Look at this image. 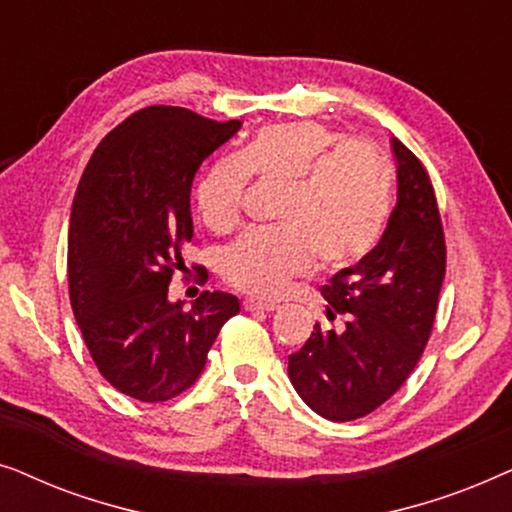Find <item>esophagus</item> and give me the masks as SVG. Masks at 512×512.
Segmentation results:
<instances>
[{
  "instance_id": "1",
  "label": "esophagus",
  "mask_w": 512,
  "mask_h": 512,
  "mask_svg": "<svg viewBox=\"0 0 512 512\" xmlns=\"http://www.w3.org/2000/svg\"><path fill=\"white\" fill-rule=\"evenodd\" d=\"M242 307L247 312L251 310H265V312H275L277 310V303H272V300H261V298H244L242 300Z\"/></svg>"
}]
</instances>
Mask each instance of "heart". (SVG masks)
Instances as JSON below:
<instances>
[{"label": "heart", "instance_id": "obj_1", "mask_svg": "<svg viewBox=\"0 0 512 512\" xmlns=\"http://www.w3.org/2000/svg\"><path fill=\"white\" fill-rule=\"evenodd\" d=\"M249 177L284 186L277 228H251L228 244L219 270L237 289L279 296L293 277L352 268L380 244L394 186L380 153L314 121L270 123L235 156H223L195 184V209L212 230L242 216Z\"/></svg>", "mask_w": 512, "mask_h": 512}]
</instances>
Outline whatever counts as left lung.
<instances>
[{
	"mask_svg": "<svg viewBox=\"0 0 512 512\" xmlns=\"http://www.w3.org/2000/svg\"><path fill=\"white\" fill-rule=\"evenodd\" d=\"M398 205L370 256L321 286L326 319L289 356L300 398L333 422L366 417L403 387L431 338L445 279V233L422 160L391 139Z\"/></svg>",
	"mask_w": 512,
	"mask_h": 512,
	"instance_id": "8db88e82",
	"label": "left lung"
}]
</instances>
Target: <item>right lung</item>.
I'll return each mask as SVG.
<instances>
[{
  "instance_id": "1",
  "label": "right lung",
  "mask_w": 512,
  "mask_h": 512,
  "mask_svg": "<svg viewBox=\"0 0 512 512\" xmlns=\"http://www.w3.org/2000/svg\"><path fill=\"white\" fill-rule=\"evenodd\" d=\"M240 125L184 107L139 109L102 139L76 188L67 244L76 324L104 380L142 403L191 389L240 312L223 291H202L191 310L167 300L193 237L195 172Z\"/></svg>"
}]
</instances>
